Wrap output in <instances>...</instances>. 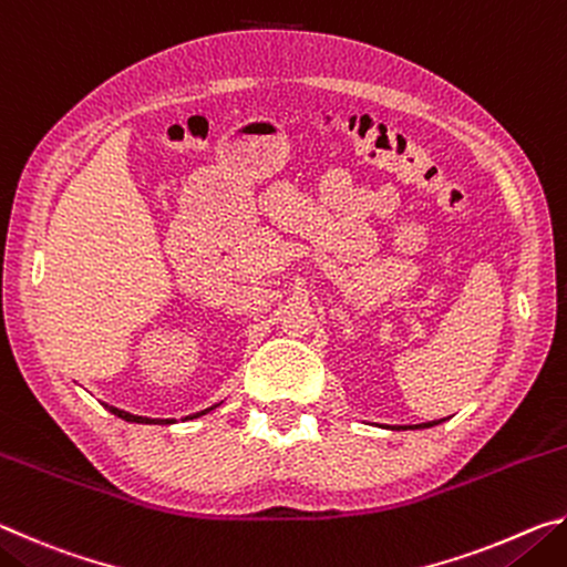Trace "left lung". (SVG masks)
Instances as JSON below:
<instances>
[{
	"mask_svg": "<svg viewBox=\"0 0 567 567\" xmlns=\"http://www.w3.org/2000/svg\"><path fill=\"white\" fill-rule=\"evenodd\" d=\"M433 425H437V422H427V427H433Z\"/></svg>",
	"mask_w": 567,
	"mask_h": 567,
	"instance_id": "8db88e82",
	"label": "left lung"
}]
</instances>
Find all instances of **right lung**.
<instances>
[{
	"label": "right lung",
	"mask_w": 567,
	"mask_h": 567,
	"mask_svg": "<svg viewBox=\"0 0 567 567\" xmlns=\"http://www.w3.org/2000/svg\"><path fill=\"white\" fill-rule=\"evenodd\" d=\"M104 408H110V412L112 415H117V417H122V420H127V422H162V425H165V422H175V420H152V417H142V415H132V412H124V410H120V408H112V405H104ZM213 410V408H209ZM209 410H203V412H197V415H189V420L192 417H199V415H205V412H209Z\"/></svg>",
	"instance_id": "1"
}]
</instances>
